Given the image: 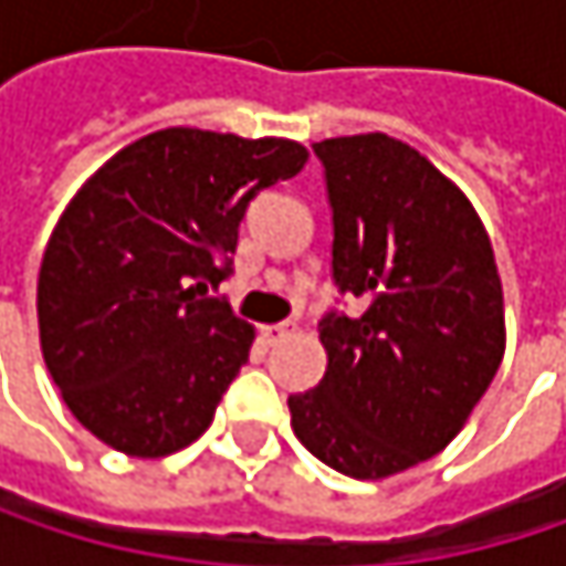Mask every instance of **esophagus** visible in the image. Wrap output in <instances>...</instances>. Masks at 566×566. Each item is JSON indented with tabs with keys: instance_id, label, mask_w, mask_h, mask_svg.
Instances as JSON below:
<instances>
[{
	"instance_id": "1",
	"label": "esophagus",
	"mask_w": 566,
	"mask_h": 566,
	"mask_svg": "<svg viewBox=\"0 0 566 566\" xmlns=\"http://www.w3.org/2000/svg\"><path fill=\"white\" fill-rule=\"evenodd\" d=\"M287 334H291V324H287V321H282V324H265V327L259 331V337H262V344H265V347L279 344V340L287 337Z\"/></svg>"
}]
</instances>
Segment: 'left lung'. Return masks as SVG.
I'll use <instances>...</instances> for the list:
<instances>
[{"label":"left lung","instance_id":"8db88e82","mask_svg":"<svg viewBox=\"0 0 566 566\" xmlns=\"http://www.w3.org/2000/svg\"><path fill=\"white\" fill-rule=\"evenodd\" d=\"M334 242L331 279L357 311L317 324L327 370L287 396L301 446L350 479L442 452L505 354V301L472 202L387 134L314 144Z\"/></svg>","mask_w":566,"mask_h":566}]
</instances>
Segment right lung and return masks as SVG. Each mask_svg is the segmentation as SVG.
I'll return each instance as SVG.
<instances>
[{
	"mask_svg": "<svg viewBox=\"0 0 566 566\" xmlns=\"http://www.w3.org/2000/svg\"><path fill=\"white\" fill-rule=\"evenodd\" d=\"M304 160L294 140L170 127L81 186L42 259L39 334L87 432L160 459L209 429L255 337L216 291L249 202Z\"/></svg>",
	"mask_w": 566,
	"mask_h": 566,
	"instance_id": "right-lung-1",
	"label": "right lung"
}]
</instances>
